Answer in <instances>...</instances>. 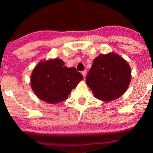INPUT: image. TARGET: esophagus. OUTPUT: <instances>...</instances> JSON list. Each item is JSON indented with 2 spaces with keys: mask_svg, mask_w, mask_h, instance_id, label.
Wrapping results in <instances>:
<instances>
[{
  "mask_svg": "<svg viewBox=\"0 0 153 153\" xmlns=\"http://www.w3.org/2000/svg\"><path fill=\"white\" fill-rule=\"evenodd\" d=\"M86 74H87V71L86 70L83 71V72H82V75L83 76V77H84V78H85V76H86Z\"/></svg>",
  "mask_w": 153,
  "mask_h": 153,
  "instance_id": "esophagus-1",
  "label": "esophagus"
}]
</instances>
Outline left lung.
Returning a JSON list of instances; mask_svg holds the SVG:
<instances>
[{
	"mask_svg": "<svg viewBox=\"0 0 153 153\" xmlns=\"http://www.w3.org/2000/svg\"><path fill=\"white\" fill-rule=\"evenodd\" d=\"M131 68L118 54H102L94 60L86 83L98 100L110 102L127 91L131 81Z\"/></svg>",
	"mask_w": 153,
	"mask_h": 153,
	"instance_id": "8db88e82",
	"label": "left lung"
}]
</instances>
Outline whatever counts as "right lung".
Instances as JSON below:
<instances>
[{
  "label": "right lung",
  "mask_w": 153,
  "mask_h": 153,
  "mask_svg": "<svg viewBox=\"0 0 153 153\" xmlns=\"http://www.w3.org/2000/svg\"><path fill=\"white\" fill-rule=\"evenodd\" d=\"M83 79L74 68H67L59 58L41 61L33 70L30 85L39 99L57 104L68 99L73 88Z\"/></svg>",
  "instance_id": "right-lung-1"
}]
</instances>
